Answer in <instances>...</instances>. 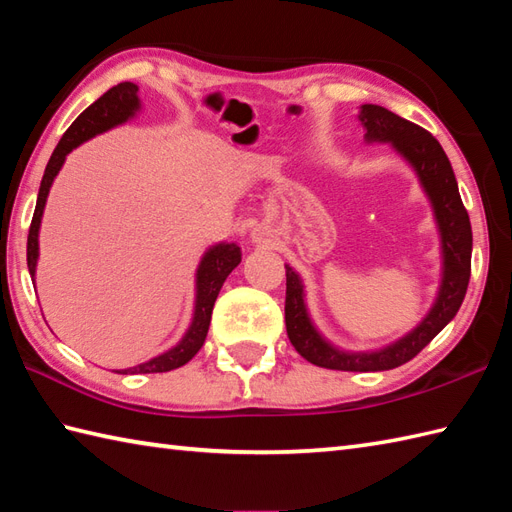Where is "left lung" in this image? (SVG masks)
Returning <instances> with one entry per match:
<instances>
[{
	"label": "left lung",
	"instance_id": "obj_1",
	"mask_svg": "<svg viewBox=\"0 0 512 512\" xmlns=\"http://www.w3.org/2000/svg\"><path fill=\"white\" fill-rule=\"evenodd\" d=\"M359 120L366 129L368 142H390L412 164L420 186L425 188L431 208H434L442 241V282L436 304L412 333H407L388 348L374 352H344L328 344L315 331L311 317L306 313L302 280L289 265H285V322L293 348L313 366L344 372H377L399 368L414 359L456 317L471 278L473 234L449 157L434 135L379 105H363Z\"/></svg>",
	"mask_w": 512,
	"mask_h": 512
}]
</instances>
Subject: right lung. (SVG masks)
<instances>
[{"label": "right lung", "instance_id": "right-lung-1", "mask_svg": "<svg viewBox=\"0 0 512 512\" xmlns=\"http://www.w3.org/2000/svg\"><path fill=\"white\" fill-rule=\"evenodd\" d=\"M140 109V98H138V85L133 83H120L111 87L109 92L102 94L94 105H89L81 116H78L72 127L63 133L61 142L56 144V149L50 157L48 166H45V173L41 179L39 197H37V208L32 214L30 232H28V269L30 276L34 278V269H37V258H39V225L43 217L45 199H48V192L54 177L59 175V170L65 162V155L78 144L85 140L94 138V135L107 131L116 124L127 122L135 111ZM241 263V247L236 243H219L210 247L206 256L201 258L199 269H197V300H195V315H192V324L184 339L175 346L166 350L164 355H157L155 359L140 363L135 368L127 370H116L120 374H149V372H168L181 368L188 363L192 357L197 355L199 348L206 342L208 326L214 302H217V295L223 287L225 278L232 274V269Z\"/></svg>", "mask_w": 512, "mask_h": 512}]
</instances>
